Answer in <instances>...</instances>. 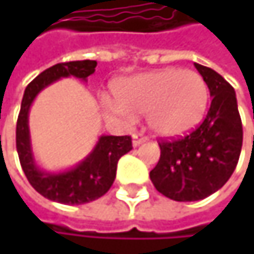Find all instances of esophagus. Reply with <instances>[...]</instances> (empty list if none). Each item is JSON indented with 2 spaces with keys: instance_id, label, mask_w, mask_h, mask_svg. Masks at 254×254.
I'll use <instances>...</instances> for the list:
<instances>
[{
  "instance_id": "esophagus-1",
  "label": "esophagus",
  "mask_w": 254,
  "mask_h": 254,
  "mask_svg": "<svg viewBox=\"0 0 254 254\" xmlns=\"http://www.w3.org/2000/svg\"><path fill=\"white\" fill-rule=\"evenodd\" d=\"M145 141H147V138L144 135H141V133H133L132 135V145L133 147H138V145H141Z\"/></svg>"
}]
</instances>
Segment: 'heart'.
<instances>
[{"label":"heart","instance_id":"1","mask_svg":"<svg viewBox=\"0 0 254 254\" xmlns=\"http://www.w3.org/2000/svg\"><path fill=\"white\" fill-rule=\"evenodd\" d=\"M113 100L103 101L109 119L132 121L147 115L151 132L178 138L201 124L209 106V86L194 70L166 67L118 79Z\"/></svg>","mask_w":254,"mask_h":254}]
</instances>
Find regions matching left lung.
<instances>
[{
	"instance_id": "1",
	"label": "left lung",
	"mask_w": 254,
	"mask_h": 254,
	"mask_svg": "<svg viewBox=\"0 0 254 254\" xmlns=\"http://www.w3.org/2000/svg\"><path fill=\"white\" fill-rule=\"evenodd\" d=\"M212 103L203 124L175 141L160 142V159L150 172L156 190L175 201H197L222 188L238 163L243 127L234 88L213 69L194 63Z\"/></svg>"
}]
</instances>
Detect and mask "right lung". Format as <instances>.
Instances as JSON below:
<instances>
[{"label":"right lung","mask_w":254,"mask_h":254,"mask_svg":"<svg viewBox=\"0 0 254 254\" xmlns=\"http://www.w3.org/2000/svg\"><path fill=\"white\" fill-rule=\"evenodd\" d=\"M97 62L79 60L59 63L35 77L25 89L16 127V147L22 169L30 185L45 198L63 204H83L104 195L116 178L119 159L132 150L130 136L101 135L92 151L76 166L50 172L38 166L30 141L29 110L38 94L63 77H77L83 82L95 72Z\"/></svg>","instance_id":"add662e5"}]
</instances>
